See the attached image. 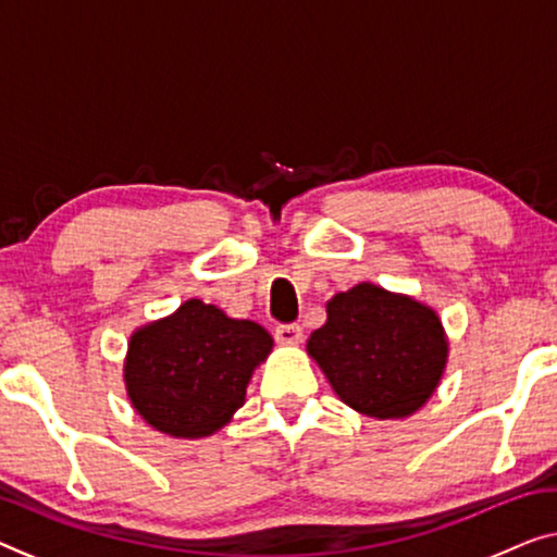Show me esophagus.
Returning <instances> with one entry per match:
<instances>
[{"label": "esophagus", "mask_w": 557, "mask_h": 557, "mask_svg": "<svg viewBox=\"0 0 557 557\" xmlns=\"http://www.w3.org/2000/svg\"><path fill=\"white\" fill-rule=\"evenodd\" d=\"M301 338H304V332H301V326H298V324H284V326L276 329V342L284 344V346L301 344Z\"/></svg>", "instance_id": "esophagus-1"}]
</instances>
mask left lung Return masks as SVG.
I'll return each mask as SVG.
<instances>
[{"label": "left lung", "instance_id": "obj_1", "mask_svg": "<svg viewBox=\"0 0 557 557\" xmlns=\"http://www.w3.org/2000/svg\"><path fill=\"white\" fill-rule=\"evenodd\" d=\"M306 351L354 412L405 419L437 392L449 338L432 306L361 281L329 298Z\"/></svg>", "mask_w": 557, "mask_h": 557}]
</instances>
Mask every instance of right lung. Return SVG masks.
<instances>
[{"label":"right lung","instance_id":"right-lung-1","mask_svg":"<svg viewBox=\"0 0 557 557\" xmlns=\"http://www.w3.org/2000/svg\"><path fill=\"white\" fill-rule=\"evenodd\" d=\"M273 338L251 319L188 298L127 342L123 382L145 424L175 440L211 437L244 407L256 367Z\"/></svg>","mask_w":557,"mask_h":557}]
</instances>
